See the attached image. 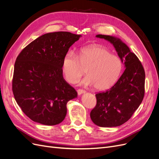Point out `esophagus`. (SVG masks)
I'll return each instance as SVG.
<instances>
[{
	"instance_id": "obj_1",
	"label": "esophagus",
	"mask_w": 159,
	"mask_h": 159,
	"mask_svg": "<svg viewBox=\"0 0 159 159\" xmlns=\"http://www.w3.org/2000/svg\"><path fill=\"white\" fill-rule=\"evenodd\" d=\"M77 92H78V95H81L82 93H85V91L82 89H78V90H77Z\"/></svg>"
}]
</instances>
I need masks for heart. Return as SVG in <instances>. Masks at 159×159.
I'll use <instances>...</instances> for the list:
<instances>
[{
  "instance_id": "heart-1",
  "label": "heart",
  "mask_w": 159,
  "mask_h": 159,
  "mask_svg": "<svg viewBox=\"0 0 159 159\" xmlns=\"http://www.w3.org/2000/svg\"><path fill=\"white\" fill-rule=\"evenodd\" d=\"M87 75L81 84L91 86L97 90H105L115 84L121 75L123 64L120 57L112 54L102 46L92 45L81 49L78 56L69 51L61 61V71L69 83L74 84L84 74Z\"/></svg>"
}]
</instances>
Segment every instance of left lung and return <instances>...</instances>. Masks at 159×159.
I'll return each mask as SVG.
<instances>
[{"label": "left lung", "mask_w": 159, "mask_h": 159, "mask_svg": "<svg viewBox=\"0 0 159 159\" xmlns=\"http://www.w3.org/2000/svg\"><path fill=\"white\" fill-rule=\"evenodd\" d=\"M113 45L125 70L113 87L95 95L97 104L90 117L96 125L102 127L120 126L131 117L145 95V70L137 56L119 38L98 34Z\"/></svg>", "instance_id": "1"}]
</instances>
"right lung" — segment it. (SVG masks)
<instances>
[{
  "mask_svg": "<svg viewBox=\"0 0 159 159\" xmlns=\"http://www.w3.org/2000/svg\"><path fill=\"white\" fill-rule=\"evenodd\" d=\"M81 36L68 32L47 33L18 56L13 94L24 113L33 121L55 125L65 119L67 103L77 98L78 93L64 79L61 61Z\"/></svg>",
  "mask_w": 159,
  "mask_h": 159,
  "instance_id": "add662e5",
  "label": "right lung"
}]
</instances>
